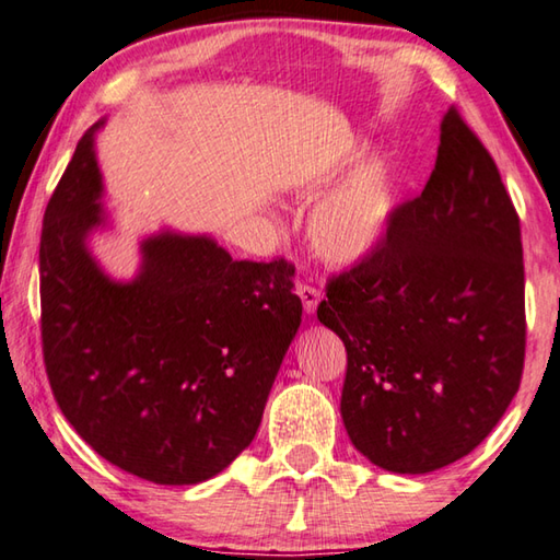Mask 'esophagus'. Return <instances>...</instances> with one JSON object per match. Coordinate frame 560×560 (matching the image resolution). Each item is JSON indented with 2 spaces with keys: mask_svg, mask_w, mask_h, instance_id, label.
Wrapping results in <instances>:
<instances>
[{
  "mask_svg": "<svg viewBox=\"0 0 560 560\" xmlns=\"http://www.w3.org/2000/svg\"><path fill=\"white\" fill-rule=\"evenodd\" d=\"M296 293L301 296V303H303V311L311 316L318 306L320 301V291L316 287H311V283H299L296 287Z\"/></svg>",
  "mask_w": 560,
  "mask_h": 560,
  "instance_id": "1",
  "label": "esophagus"
}]
</instances>
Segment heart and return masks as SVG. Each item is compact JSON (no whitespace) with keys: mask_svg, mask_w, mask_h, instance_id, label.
Here are the masks:
<instances>
[{"mask_svg":"<svg viewBox=\"0 0 560 560\" xmlns=\"http://www.w3.org/2000/svg\"><path fill=\"white\" fill-rule=\"evenodd\" d=\"M318 179L303 183L301 195H314ZM395 207L393 173L381 158H368L324 197L311 217V242L320 257L338 267L363 261L387 232Z\"/></svg>","mask_w":560,"mask_h":560,"instance_id":"1","label":"heart"}]
</instances>
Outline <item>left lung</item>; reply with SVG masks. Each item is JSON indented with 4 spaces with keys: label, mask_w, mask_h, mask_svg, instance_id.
I'll list each match as a JSON object with an SVG mask.
<instances>
[{
    "label": "left lung",
    "mask_w": 560,
    "mask_h": 560,
    "mask_svg": "<svg viewBox=\"0 0 560 560\" xmlns=\"http://www.w3.org/2000/svg\"><path fill=\"white\" fill-rule=\"evenodd\" d=\"M316 314L348 353V438L377 467L442 469L497 428L524 373V249L494 158L457 108L422 195L328 279Z\"/></svg>",
    "instance_id": "obj_1"
}]
</instances>
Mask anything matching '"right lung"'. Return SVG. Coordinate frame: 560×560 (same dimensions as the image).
<instances>
[{
    "label": "right lung",
    "instance_id": "1",
    "mask_svg": "<svg viewBox=\"0 0 560 560\" xmlns=\"http://www.w3.org/2000/svg\"><path fill=\"white\" fill-rule=\"evenodd\" d=\"M96 128L83 132L44 212L46 375L66 420L103 459L153 485H200L259 430L301 326L293 264L234 261L210 236L163 232L143 242L136 279H108L86 246L103 222Z\"/></svg>",
    "mask_w": 560,
    "mask_h": 560
}]
</instances>
